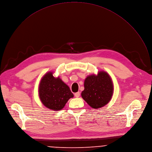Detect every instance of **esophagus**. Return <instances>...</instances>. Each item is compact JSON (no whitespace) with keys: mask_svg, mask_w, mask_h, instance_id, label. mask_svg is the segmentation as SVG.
Listing matches in <instances>:
<instances>
[{"mask_svg":"<svg viewBox=\"0 0 152 152\" xmlns=\"http://www.w3.org/2000/svg\"><path fill=\"white\" fill-rule=\"evenodd\" d=\"M74 95H75V96L76 97V98H78L79 96H80V93L78 92H77V93H75V94H74Z\"/></svg>","mask_w":152,"mask_h":152,"instance_id":"esophagus-1","label":"esophagus"}]
</instances>
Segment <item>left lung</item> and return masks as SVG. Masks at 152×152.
<instances>
[{"instance_id": "left-lung-1", "label": "left lung", "mask_w": 152, "mask_h": 152, "mask_svg": "<svg viewBox=\"0 0 152 152\" xmlns=\"http://www.w3.org/2000/svg\"><path fill=\"white\" fill-rule=\"evenodd\" d=\"M82 98L94 109L101 108L111 101L114 93V84L111 76L104 71L97 74L87 75L84 82Z\"/></svg>"}]
</instances>
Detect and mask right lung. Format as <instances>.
I'll use <instances>...</instances> for the list:
<instances>
[{"instance_id":"obj_1","label":"right lung","mask_w":152,"mask_h":152,"mask_svg":"<svg viewBox=\"0 0 152 152\" xmlns=\"http://www.w3.org/2000/svg\"><path fill=\"white\" fill-rule=\"evenodd\" d=\"M54 74L53 71H48L42 77L38 86V95L44 106L57 111L62 110L74 95L69 86L59 76L54 77Z\"/></svg>"}]
</instances>
